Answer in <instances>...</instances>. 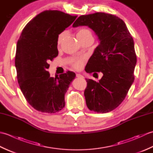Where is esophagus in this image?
<instances>
[{
    "instance_id": "34e87169",
    "label": "esophagus",
    "mask_w": 153,
    "mask_h": 153,
    "mask_svg": "<svg viewBox=\"0 0 153 153\" xmlns=\"http://www.w3.org/2000/svg\"><path fill=\"white\" fill-rule=\"evenodd\" d=\"M76 76L77 77H79V78H83V76H82V75H81L80 74H76Z\"/></svg>"
}]
</instances>
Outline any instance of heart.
<instances>
[{"instance_id":"1","label":"heart","mask_w":153,"mask_h":153,"mask_svg":"<svg viewBox=\"0 0 153 153\" xmlns=\"http://www.w3.org/2000/svg\"><path fill=\"white\" fill-rule=\"evenodd\" d=\"M91 35V31L89 29H87V28H82L77 32V38L85 37L87 35ZM64 33H62L58 36V45H59L62 42V41L64 38ZM82 65H83V60L81 59V58H77V59H75L73 60L72 66L75 68H76V69H79V68H80L82 66Z\"/></svg>"}]
</instances>
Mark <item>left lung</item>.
<instances>
[{"label":"left lung","instance_id":"8db88e82","mask_svg":"<svg viewBox=\"0 0 153 153\" xmlns=\"http://www.w3.org/2000/svg\"><path fill=\"white\" fill-rule=\"evenodd\" d=\"M80 25L93 30L99 41L86 65V72L103 74L99 82L86 79V105L97 113L110 112L122 102L134 82L137 56L134 39L124 22L112 14L97 12L81 16L72 26Z\"/></svg>","mask_w":153,"mask_h":153}]
</instances>
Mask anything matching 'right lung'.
<instances>
[{
    "mask_svg": "<svg viewBox=\"0 0 153 153\" xmlns=\"http://www.w3.org/2000/svg\"><path fill=\"white\" fill-rule=\"evenodd\" d=\"M77 16L45 10L29 22L16 46L15 66L19 86L30 105L41 112L56 113L65 106L64 95L76 77L68 71L52 77L47 71L58 54V38Z\"/></svg>",
    "mask_w": 153,
    "mask_h": 153,
    "instance_id": "obj_1",
    "label": "right lung"
}]
</instances>
